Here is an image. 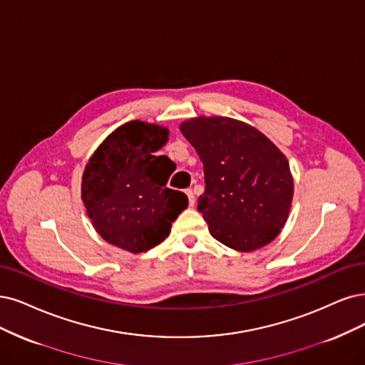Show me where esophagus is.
Listing matches in <instances>:
<instances>
[{"label": "esophagus", "mask_w": 365, "mask_h": 365, "mask_svg": "<svg viewBox=\"0 0 365 365\" xmlns=\"http://www.w3.org/2000/svg\"><path fill=\"white\" fill-rule=\"evenodd\" d=\"M185 192H186V195H187V200H190V206H194V203H195V195H194V192H192L191 190H186Z\"/></svg>", "instance_id": "34e87169"}]
</instances>
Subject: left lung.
<instances>
[{
  "label": "left lung",
  "instance_id": "8db88e82",
  "mask_svg": "<svg viewBox=\"0 0 365 365\" xmlns=\"http://www.w3.org/2000/svg\"><path fill=\"white\" fill-rule=\"evenodd\" d=\"M179 129L203 162L206 190L197 209L210 235L240 252L271 244L293 200L286 155L257 128L232 117L200 115Z\"/></svg>",
  "mask_w": 365,
  "mask_h": 365
}]
</instances>
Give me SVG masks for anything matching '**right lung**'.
Returning <instances> with one entry per match:
<instances>
[{
	"mask_svg": "<svg viewBox=\"0 0 365 365\" xmlns=\"http://www.w3.org/2000/svg\"><path fill=\"white\" fill-rule=\"evenodd\" d=\"M165 126L132 120L113 130L88 159L81 198L99 236L140 254L165 240L187 207V197L165 187L174 162L156 155L168 143Z\"/></svg>",
	"mask_w": 365,
	"mask_h": 365,
	"instance_id": "1",
	"label": "right lung"
}]
</instances>
